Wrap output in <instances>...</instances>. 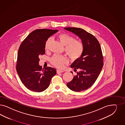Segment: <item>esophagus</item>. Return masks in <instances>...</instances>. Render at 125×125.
Masks as SVG:
<instances>
[{"label":"esophagus","instance_id":"34e87169","mask_svg":"<svg viewBox=\"0 0 125 125\" xmlns=\"http://www.w3.org/2000/svg\"><path fill=\"white\" fill-rule=\"evenodd\" d=\"M63 72H64V71H63V70H61L59 69L57 70V73H63Z\"/></svg>","mask_w":125,"mask_h":125}]
</instances>
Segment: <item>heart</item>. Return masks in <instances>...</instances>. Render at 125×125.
Wrapping results in <instances>:
<instances>
[{"label": "heart", "mask_w": 125, "mask_h": 125, "mask_svg": "<svg viewBox=\"0 0 125 125\" xmlns=\"http://www.w3.org/2000/svg\"><path fill=\"white\" fill-rule=\"evenodd\" d=\"M59 38L65 46V51L72 60H76L82 55L83 47L80 41L75 40L73 36L66 33L60 34ZM52 40V37H49L47 40L45 46L46 50L49 48ZM51 62L55 66L61 68L63 67L64 64L68 62V60L66 56L56 54L51 58Z\"/></svg>", "instance_id": "1"}]
</instances>
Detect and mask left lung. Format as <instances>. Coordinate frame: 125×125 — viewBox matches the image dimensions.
<instances>
[{"label":"left lung","instance_id":"1","mask_svg":"<svg viewBox=\"0 0 125 125\" xmlns=\"http://www.w3.org/2000/svg\"><path fill=\"white\" fill-rule=\"evenodd\" d=\"M64 29L78 35L83 47L82 55L70 66L74 71L78 70V72L73 79L67 83V86L74 91H85L94 83L103 68L101 47L94 36L82 29L69 27Z\"/></svg>","mask_w":125,"mask_h":125}]
</instances>
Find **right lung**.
<instances>
[{"label": "right lung", "instance_id": "obj_1", "mask_svg": "<svg viewBox=\"0 0 125 125\" xmlns=\"http://www.w3.org/2000/svg\"><path fill=\"white\" fill-rule=\"evenodd\" d=\"M59 30L38 29L33 31L22 42L17 54V71L22 83L30 91L40 92L49 86L56 69L47 67L42 69L39 56L45 53L47 39Z\"/></svg>", "mask_w": 125, "mask_h": 125}]
</instances>
